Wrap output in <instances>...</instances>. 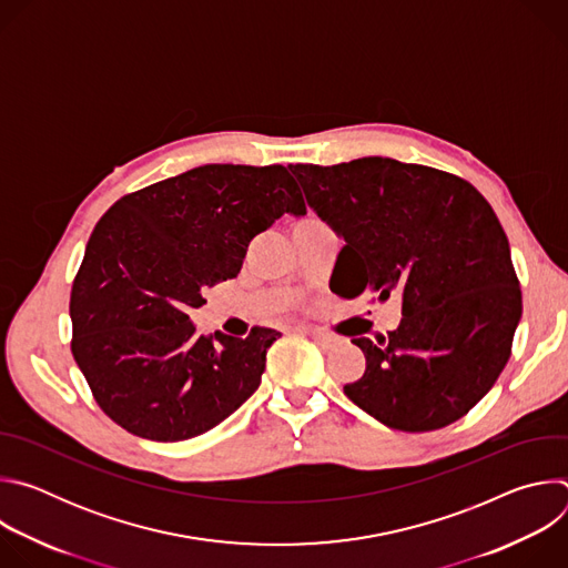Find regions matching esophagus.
I'll use <instances>...</instances> for the list:
<instances>
[{"mask_svg": "<svg viewBox=\"0 0 568 568\" xmlns=\"http://www.w3.org/2000/svg\"><path fill=\"white\" fill-rule=\"evenodd\" d=\"M321 348H335V346H339L342 344V339L337 337V335H333V333H323V331H305Z\"/></svg>", "mask_w": 568, "mask_h": 568, "instance_id": "obj_1", "label": "esophagus"}]
</instances>
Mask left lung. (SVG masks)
<instances>
[{
    "label": "left lung",
    "instance_id": "obj_1",
    "mask_svg": "<svg viewBox=\"0 0 568 568\" xmlns=\"http://www.w3.org/2000/svg\"><path fill=\"white\" fill-rule=\"evenodd\" d=\"M290 171L346 242L331 290L402 298L395 331L377 344L353 339L366 371L344 393L399 432L465 416L501 375L521 318L510 245L488 200L456 175L390 156Z\"/></svg>",
    "mask_w": 568,
    "mask_h": 568
}]
</instances>
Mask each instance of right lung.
Here are the masks:
<instances>
[{"instance_id":"right-lung-1","label":"right lung","mask_w":568,"mask_h":568,"mask_svg":"<svg viewBox=\"0 0 568 568\" xmlns=\"http://www.w3.org/2000/svg\"><path fill=\"white\" fill-rule=\"evenodd\" d=\"M283 213L305 215L283 166L206 164L121 197L97 224L71 287V353L99 407L134 436L195 438L261 386L281 333H195L204 290L242 270Z\"/></svg>"}]
</instances>
